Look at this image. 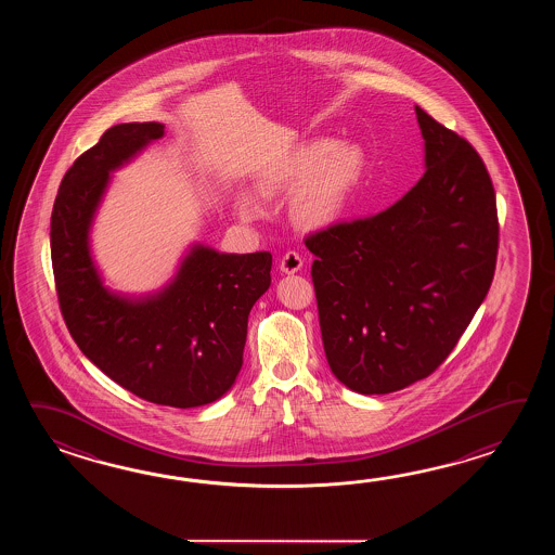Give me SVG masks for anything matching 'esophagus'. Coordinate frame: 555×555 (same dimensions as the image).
<instances>
[{
    "mask_svg": "<svg viewBox=\"0 0 555 555\" xmlns=\"http://www.w3.org/2000/svg\"><path fill=\"white\" fill-rule=\"evenodd\" d=\"M301 266H304V260H301V256L297 251H287L282 260H280V270L283 273H287V275L299 272Z\"/></svg>",
    "mask_w": 555,
    "mask_h": 555,
    "instance_id": "obj_1",
    "label": "esophagus"
}]
</instances>
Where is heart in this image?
<instances>
[{
	"label": "heart",
	"instance_id": "1",
	"mask_svg": "<svg viewBox=\"0 0 555 555\" xmlns=\"http://www.w3.org/2000/svg\"><path fill=\"white\" fill-rule=\"evenodd\" d=\"M366 170V154L354 142L313 139L299 144L282 163L268 170L260 190L270 196L283 189L297 190L289 216L304 230H323L335 224L351 201ZM237 212L244 220L261 216V204L249 192L237 196Z\"/></svg>",
	"mask_w": 555,
	"mask_h": 555
}]
</instances>
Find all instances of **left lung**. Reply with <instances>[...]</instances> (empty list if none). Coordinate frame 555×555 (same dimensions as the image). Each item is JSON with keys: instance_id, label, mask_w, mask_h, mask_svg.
Returning <instances> with one entry per match:
<instances>
[{"instance_id": "1", "label": "left lung", "mask_w": 555, "mask_h": 555, "mask_svg": "<svg viewBox=\"0 0 555 555\" xmlns=\"http://www.w3.org/2000/svg\"><path fill=\"white\" fill-rule=\"evenodd\" d=\"M414 111L423 178L385 212L306 240L327 363L361 395L428 377L494 278L498 214L482 158L421 106Z\"/></svg>"}]
</instances>
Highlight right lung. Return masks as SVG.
Listing matches in <instances>:
<instances>
[{
  "label": "right lung",
  "instance_id": "right-lung-1",
  "mask_svg": "<svg viewBox=\"0 0 555 555\" xmlns=\"http://www.w3.org/2000/svg\"><path fill=\"white\" fill-rule=\"evenodd\" d=\"M163 137L160 122L115 125L73 163L51 214V261L61 313L85 357L144 401L194 409L234 387L249 311L272 283V254L192 244L165 287H106L91 251L94 216L111 175Z\"/></svg>",
  "mask_w": 555,
  "mask_h": 555
}]
</instances>
